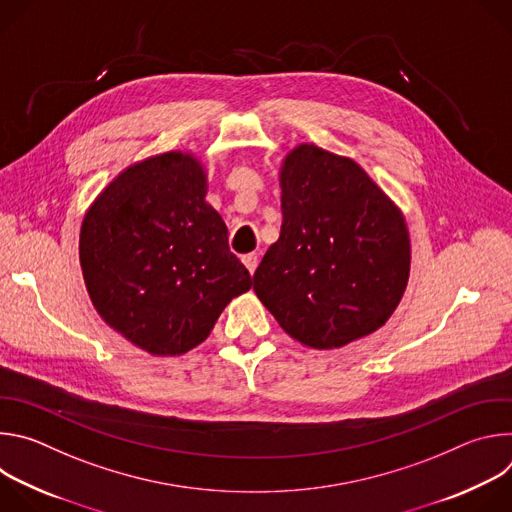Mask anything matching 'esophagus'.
Returning a JSON list of instances; mask_svg holds the SVG:
<instances>
[{
    "label": "esophagus",
    "instance_id": "obj_1",
    "mask_svg": "<svg viewBox=\"0 0 512 512\" xmlns=\"http://www.w3.org/2000/svg\"><path fill=\"white\" fill-rule=\"evenodd\" d=\"M241 259H243L245 267L249 269V273H255V269H257V263H259V259H257V253H249V255H243Z\"/></svg>",
    "mask_w": 512,
    "mask_h": 512
}]
</instances>
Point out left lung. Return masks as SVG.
Returning <instances> with one entry per match:
<instances>
[{"instance_id": "left-lung-1", "label": "left lung", "mask_w": 512, "mask_h": 512, "mask_svg": "<svg viewBox=\"0 0 512 512\" xmlns=\"http://www.w3.org/2000/svg\"><path fill=\"white\" fill-rule=\"evenodd\" d=\"M279 184L283 223L253 275L257 298L310 348L373 334L409 279L403 212L354 160L312 143L285 156Z\"/></svg>"}]
</instances>
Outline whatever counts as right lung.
<instances>
[{
    "instance_id": "obj_1",
    "label": "right lung",
    "mask_w": 512,
    "mask_h": 512,
    "mask_svg": "<svg viewBox=\"0 0 512 512\" xmlns=\"http://www.w3.org/2000/svg\"><path fill=\"white\" fill-rule=\"evenodd\" d=\"M206 190L196 156L168 152L125 168L83 218L79 257L95 310L156 356L198 346L253 285Z\"/></svg>"
}]
</instances>
